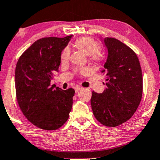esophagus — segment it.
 <instances>
[{
    "instance_id": "esophagus-1",
    "label": "esophagus",
    "mask_w": 160,
    "mask_h": 160,
    "mask_svg": "<svg viewBox=\"0 0 160 160\" xmlns=\"http://www.w3.org/2000/svg\"><path fill=\"white\" fill-rule=\"evenodd\" d=\"M82 88V87H80V86H76V87H75V88H74V90H75V92H76V93H78V91H80V90H81Z\"/></svg>"
}]
</instances>
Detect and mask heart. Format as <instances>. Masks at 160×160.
I'll list each match as a JSON object with an SVG mask.
<instances>
[{
    "mask_svg": "<svg viewBox=\"0 0 160 160\" xmlns=\"http://www.w3.org/2000/svg\"><path fill=\"white\" fill-rule=\"evenodd\" d=\"M74 45L79 50H82L88 55H92L93 58H97V52H99L100 46L95 40L89 37H81L77 39ZM70 50L69 48H66L61 52V58L62 61H67L69 58Z\"/></svg>",
    "mask_w": 160,
    "mask_h": 160,
    "instance_id": "heart-1",
    "label": "heart"
}]
</instances>
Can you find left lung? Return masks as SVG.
I'll return each instance as SVG.
<instances>
[{"instance_id":"left-lung-1","label":"left lung","mask_w":160,"mask_h":160,"mask_svg":"<svg viewBox=\"0 0 160 160\" xmlns=\"http://www.w3.org/2000/svg\"><path fill=\"white\" fill-rule=\"evenodd\" d=\"M104 43L108 57L102 73L107 88L102 93L93 91L91 105L97 120L108 127H116L133 116L142 93V76L137 55L115 38Z\"/></svg>"}]
</instances>
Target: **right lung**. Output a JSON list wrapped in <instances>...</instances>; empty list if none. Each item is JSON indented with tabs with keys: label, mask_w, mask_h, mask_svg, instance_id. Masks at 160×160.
Instances as JSON below:
<instances>
[{
	"label": "right lung",
	"mask_w": 160,
	"mask_h": 160,
	"mask_svg": "<svg viewBox=\"0 0 160 160\" xmlns=\"http://www.w3.org/2000/svg\"><path fill=\"white\" fill-rule=\"evenodd\" d=\"M72 36L45 37L36 41L20 57L15 69L18 105L28 120L45 130H55L68 120L74 90L50 86L58 72L62 50Z\"/></svg>",
	"instance_id": "1"
}]
</instances>
